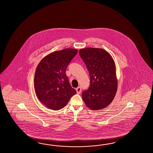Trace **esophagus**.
Instances as JSON below:
<instances>
[{"label": "esophagus", "instance_id": "34e87169", "mask_svg": "<svg viewBox=\"0 0 153 153\" xmlns=\"http://www.w3.org/2000/svg\"><path fill=\"white\" fill-rule=\"evenodd\" d=\"M76 92H77V94H80L81 92V87H80V86H79V87H78V88H76Z\"/></svg>", "mask_w": 153, "mask_h": 153}]
</instances>
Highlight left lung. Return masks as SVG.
<instances>
[{"instance_id": "left-lung-1", "label": "left lung", "mask_w": 153, "mask_h": 153, "mask_svg": "<svg viewBox=\"0 0 153 153\" xmlns=\"http://www.w3.org/2000/svg\"><path fill=\"white\" fill-rule=\"evenodd\" d=\"M79 55L86 65L90 77V85L82 92L85 103L92 110L107 107L114 100L117 91V81L114 61L103 49L85 48Z\"/></svg>"}]
</instances>
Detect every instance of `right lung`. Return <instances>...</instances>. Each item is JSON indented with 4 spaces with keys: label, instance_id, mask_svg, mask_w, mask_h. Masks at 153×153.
Here are the masks:
<instances>
[{
    "label": "right lung",
    "instance_id": "add662e5",
    "mask_svg": "<svg viewBox=\"0 0 153 153\" xmlns=\"http://www.w3.org/2000/svg\"><path fill=\"white\" fill-rule=\"evenodd\" d=\"M78 50L66 49L45 56L39 63L34 75V88L37 97L52 110L65 107L76 94L72 88L65 71Z\"/></svg>",
    "mask_w": 153,
    "mask_h": 153
}]
</instances>
